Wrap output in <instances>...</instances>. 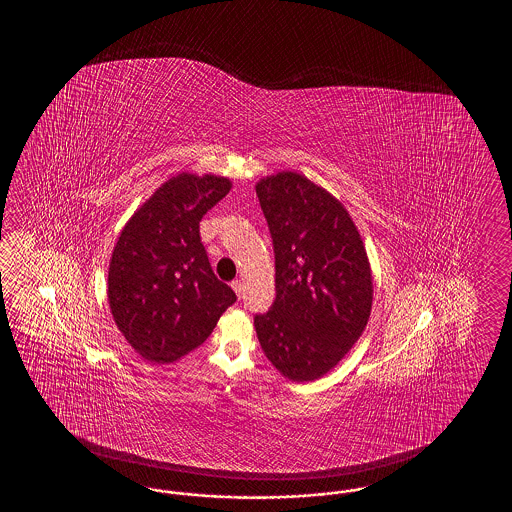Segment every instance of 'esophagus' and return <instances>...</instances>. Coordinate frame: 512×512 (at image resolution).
Segmentation results:
<instances>
[{"label":"esophagus","mask_w":512,"mask_h":512,"mask_svg":"<svg viewBox=\"0 0 512 512\" xmlns=\"http://www.w3.org/2000/svg\"><path fill=\"white\" fill-rule=\"evenodd\" d=\"M232 289H234V293L238 294V298L243 296V283H241V280H234L232 282Z\"/></svg>","instance_id":"1"}]
</instances>
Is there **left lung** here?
Segmentation results:
<instances>
[{"label":"left lung","mask_w":512,"mask_h":512,"mask_svg":"<svg viewBox=\"0 0 512 512\" xmlns=\"http://www.w3.org/2000/svg\"><path fill=\"white\" fill-rule=\"evenodd\" d=\"M274 249L276 298L254 316L261 349L296 382L333 370L370 318L373 283L359 230L342 203L307 177L256 185Z\"/></svg>","instance_id":"obj_1"}]
</instances>
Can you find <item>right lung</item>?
Listing matches in <instances>:
<instances>
[{
    "mask_svg": "<svg viewBox=\"0 0 512 512\" xmlns=\"http://www.w3.org/2000/svg\"><path fill=\"white\" fill-rule=\"evenodd\" d=\"M229 192L225 177L179 174L120 232L109 263V307L144 359H181L207 340L236 302V293L212 271L199 236V221Z\"/></svg>",
    "mask_w": 512,
    "mask_h": 512,
    "instance_id": "1",
    "label": "right lung"
}]
</instances>
